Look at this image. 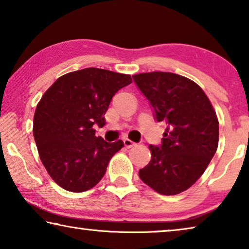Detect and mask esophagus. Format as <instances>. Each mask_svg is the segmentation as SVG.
<instances>
[{"instance_id": "1", "label": "esophagus", "mask_w": 249, "mask_h": 249, "mask_svg": "<svg viewBox=\"0 0 249 249\" xmlns=\"http://www.w3.org/2000/svg\"><path fill=\"white\" fill-rule=\"evenodd\" d=\"M123 142H124V146L126 147V148H132V147L136 146V144H135V142L130 140H128V138H126V140H124Z\"/></svg>"}]
</instances>
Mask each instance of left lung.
Here are the masks:
<instances>
[{
  "label": "left lung",
  "instance_id": "8db88e82",
  "mask_svg": "<svg viewBox=\"0 0 249 249\" xmlns=\"http://www.w3.org/2000/svg\"><path fill=\"white\" fill-rule=\"evenodd\" d=\"M166 129L161 144L149 145L151 159L140 178L163 196L187 190L203 175L218 144V121L203 90L182 75L146 72L133 75Z\"/></svg>",
  "mask_w": 249,
  "mask_h": 249
}]
</instances>
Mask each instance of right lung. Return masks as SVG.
<instances>
[{"label":"right lung","mask_w":249,"mask_h":249,"mask_svg":"<svg viewBox=\"0 0 249 249\" xmlns=\"http://www.w3.org/2000/svg\"><path fill=\"white\" fill-rule=\"evenodd\" d=\"M132 83L129 74L86 68L58 78L41 96L33 134L41 162L62 189L83 192L103 178L108 161L124 142L95 136L117 91Z\"/></svg>","instance_id":"right-lung-1"}]
</instances>
